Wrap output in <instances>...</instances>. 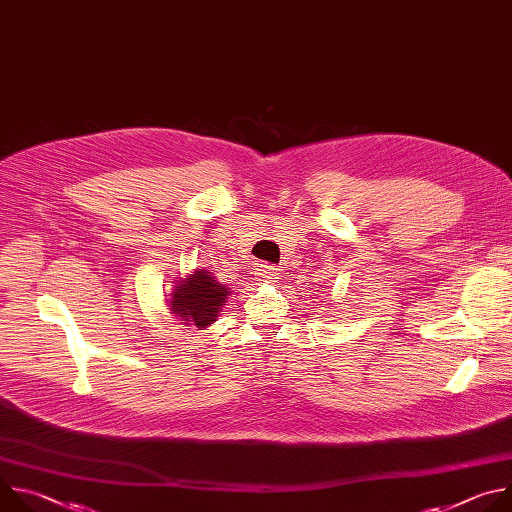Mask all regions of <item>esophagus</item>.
Here are the masks:
<instances>
[{
  "mask_svg": "<svg viewBox=\"0 0 512 512\" xmlns=\"http://www.w3.org/2000/svg\"><path fill=\"white\" fill-rule=\"evenodd\" d=\"M257 277H259V281H271V279H277V269H275L273 265L263 263V265H259V267H257Z\"/></svg>",
  "mask_w": 512,
  "mask_h": 512,
  "instance_id": "1",
  "label": "esophagus"
}]
</instances>
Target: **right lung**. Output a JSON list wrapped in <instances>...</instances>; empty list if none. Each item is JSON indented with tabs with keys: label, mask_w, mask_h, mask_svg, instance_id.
I'll use <instances>...</instances> for the list:
<instances>
[{
	"label": "right lung",
	"mask_w": 512,
	"mask_h": 512,
	"mask_svg": "<svg viewBox=\"0 0 512 512\" xmlns=\"http://www.w3.org/2000/svg\"><path fill=\"white\" fill-rule=\"evenodd\" d=\"M231 294V287L218 281L212 271L194 269L174 281L168 300L170 314L184 326L204 330L216 322Z\"/></svg>",
	"instance_id": "add662e5"
}]
</instances>
